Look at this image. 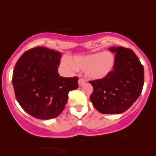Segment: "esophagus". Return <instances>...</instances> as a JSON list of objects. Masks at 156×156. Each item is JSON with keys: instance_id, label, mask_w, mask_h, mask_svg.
Segmentation results:
<instances>
[{"instance_id": "obj_1", "label": "esophagus", "mask_w": 156, "mask_h": 156, "mask_svg": "<svg viewBox=\"0 0 156 156\" xmlns=\"http://www.w3.org/2000/svg\"><path fill=\"white\" fill-rule=\"evenodd\" d=\"M85 83H86V80H85V79H83V78H80L79 80H78V83H79L80 87L83 86Z\"/></svg>"}]
</instances>
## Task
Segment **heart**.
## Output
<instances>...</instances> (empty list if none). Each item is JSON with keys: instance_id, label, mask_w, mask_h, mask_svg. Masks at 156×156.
<instances>
[{"instance_id": "1", "label": "heart", "mask_w": 156, "mask_h": 156, "mask_svg": "<svg viewBox=\"0 0 156 156\" xmlns=\"http://www.w3.org/2000/svg\"><path fill=\"white\" fill-rule=\"evenodd\" d=\"M115 57L111 52L104 51L97 55L75 56L72 62L65 58L62 66L69 71L80 69L85 71L89 78L94 80L102 79L107 76L113 69Z\"/></svg>"}]
</instances>
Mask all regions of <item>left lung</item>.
Here are the masks:
<instances>
[{"mask_svg": "<svg viewBox=\"0 0 156 156\" xmlns=\"http://www.w3.org/2000/svg\"><path fill=\"white\" fill-rule=\"evenodd\" d=\"M115 53L113 70L102 79L89 81L93 86L90 99L101 113L119 114L135 102L142 91L144 67L134 52L123 47H112Z\"/></svg>", "mask_w": 156, "mask_h": 156, "instance_id": "obj_1", "label": "left lung"}]
</instances>
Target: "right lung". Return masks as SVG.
Wrapping results in <instances>:
<instances>
[{
  "label": "right lung",
  "instance_id": "add662e5",
  "mask_svg": "<svg viewBox=\"0 0 156 156\" xmlns=\"http://www.w3.org/2000/svg\"><path fill=\"white\" fill-rule=\"evenodd\" d=\"M62 54L44 47L25 51L12 75L15 94L23 110L39 119L58 116L64 110L70 90L78 88L76 76H60L58 69Z\"/></svg>",
  "mask_w": 156,
  "mask_h": 156
}]
</instances>
